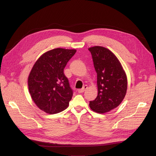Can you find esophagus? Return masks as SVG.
I'll return each instance as SVG.
<instances>
[{
	"instance_id": "obj_1",
	"label": "esophagus",
	"mask_w": 156,
	"mask_h": 156,
	"mask_svg": "<svg viewBox=\"0 0 156 156\" xmlns=\"http://www.w3.org/2000/svg\"><path fill=\"white\" fill-rule=\"evenodd\" d=\"M88 87H87V85H85L82 88H81V89H79V90H78V93H83V92H85V90Z\"/></svg>"
}]
</instances>
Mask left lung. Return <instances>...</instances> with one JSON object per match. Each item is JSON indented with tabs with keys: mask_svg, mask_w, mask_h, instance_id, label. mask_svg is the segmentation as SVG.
Returning <instances> with one entry per match:
<instances>
[{
	"mask_svg": "<svg viewBox=\"0 0 156 156\" xmlns=\"http://www.w3.org/2000/svg\"><path fill=\"white\" fill-rule=\"evenodd\" d=\"M97 75L98 95L90 101V108L98 113L115 109L125 97L127 78L122 66L109 49L101 46L88 48Z\"/></svg>",
	"mask_w": 156,
	"mask_h": 156,
	"instance_id": "1",
	"label": "left lung"
}]
</instances>
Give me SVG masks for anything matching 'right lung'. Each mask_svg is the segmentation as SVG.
<instances>
[{
  "mask_svg": "<svg viewBox=\"0 0 156 156\" xmlns=\"http://www.w3.org/2000/svg\"><path fill=\"white\" fill-rule=\"evenodd\" d=\"M75 49L57 48L41 55L28 76V88L33 101L38 108L54 114L68 107L73 90L64 73Z\"/></svg>",
  "mask_w": 156,
  "mask_h": 156,
  "instance_id": "1",
  "label": "right lung"
}]
</instances>
